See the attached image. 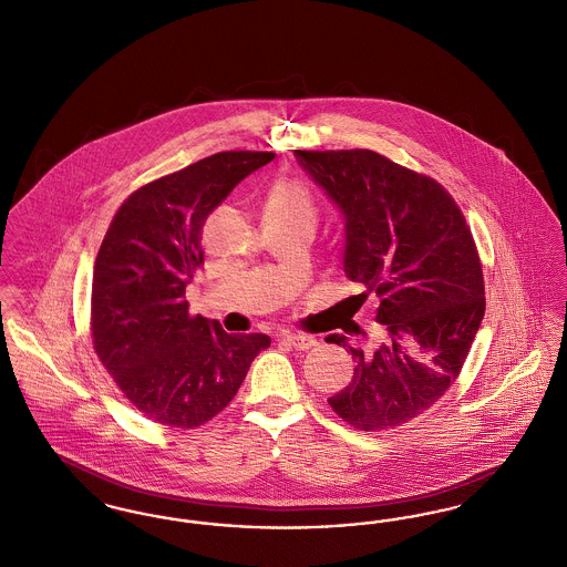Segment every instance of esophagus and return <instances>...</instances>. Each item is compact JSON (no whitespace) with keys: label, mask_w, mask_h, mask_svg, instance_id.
Instances as JSON below:
<instances>
[{"label":"esophagus","mask_w":567,"mask_h":567,"mask_svg":"<svg viewBox=\"0 0 567 567\" xmlns=\"http://www.w3.org/2000/svg\"><path fill=\"white\" fill-rule=\"evenodd\" d=\"M282 342H287L289 347H293L297 351H308L317 347V340L312 336H303V333H285Z\"/></svg>","instance_id":"1"}]
</instances>
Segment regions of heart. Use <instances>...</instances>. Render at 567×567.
<instances>
[{
    "mask_svg": "<svg viewBox=\"0 0 567 567\" xmlns=\"http://www.w3.org/2000/svg\"><path fill=\"white\" fill-rule=\"evenodd\" d=\"M312 199L297 181L282 178L271 187L266 199V223H282L297 218L312 220Z\"/></svg>",
    "mask_w": 567,
    "mask_h": 567,
    "instance_id": "b5f03b06",
    "label": "heart"
}]
</instances>
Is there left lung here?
<instances>
[{
    "label": "left lung",
    "instance_id": "1",
    "mask_svg": "<svg viewBox=\"0 0 567 567\" xmlns=\"http://www.w3.org/2000/svg\"><path fill=\"white\" fill-rule=\"evenodd\" d=\"M296 159L344 218V274L365 287L357 308L370 293L378 301L372 342L329 336L357 365L327 402L361 432L393 430L446 393L472 349L485 317L476 244L457 202L425 174L368 148Z\"/></svg>",
    "mask_w": 567,
    "mask_h": 567
}]
</instances>
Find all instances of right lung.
Here are the masks:
<instances>
[{
  "mask_svg": "<svg viewBox=\"0 0 567 567\" xmlns=\"http://www.w3.org/2000/svg\"><path fill=\"white\" fill-rule=\"evenodd\" d=\"M274 153L227 151L134 190L112 218L93 268V349L151 421L199 427L229 404L266 333H227L190 317L185 289L204 264L216 206Z\"/></svg>",
  "mask_w": 567,
  "mask_h": 567,
  "instance_id": "add662e5",
  "label": "right lung"
}]
</instances>
